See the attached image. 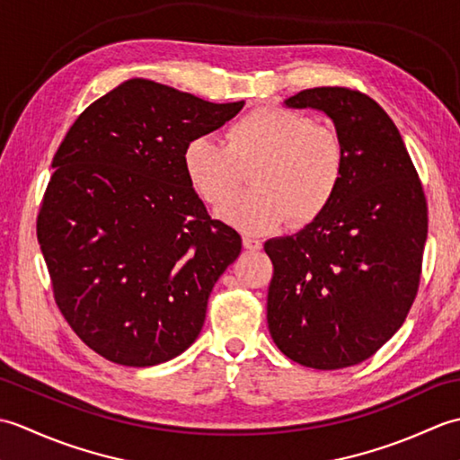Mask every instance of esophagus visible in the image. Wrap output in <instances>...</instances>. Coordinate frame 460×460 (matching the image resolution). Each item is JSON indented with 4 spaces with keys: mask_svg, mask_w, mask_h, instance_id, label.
<instances>
[{
    "mask_svg": "<svg viewBox=\"0 0 460 460\" xmlns=\"http://www.w3.org/2000/svg\"><path fill=\"white\" fill-rule=\"evenodd\" d=\"M243 247L245 249H249V251H261V247H262V243L259 241V239H255V237H243Z\"/></svg>",
    "mask_w": 460,
    "mask_h": 460,
    "instance_id": "obj_1",
    "label": "esophagus"
}]
</instances>
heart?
<instances>
[{"label": "heart", "instance_id": "obj_1", "mask_svg": "<svg viewBox=\"0 0 460 460\" xmlns=\"http://www.w3.org/2000/svg\"><path fill=\"white\" fill-rule=\"evenodd\" d=\"M260 160L241 199L240 165ZM183 172L205 203L222 205L217 217L245 233H267L287 223L316 219L336 198L346 152L340 136L306 114L259 106L231 124L227 144L213 134L195 136L183 148ZM232 201L229 202L228 199Z\"/></svg>", "mask_w": 460, "mask_h": 460}]
</instances>
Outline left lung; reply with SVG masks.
<instances>
[{"instance_id": "1", "label": "left lung", "mask_w": 460, "mask_h": 460, "mask_svg": "<svg viewBox=\"0 0 460 460\" xmlns=\"http://www.w3.org/2000/svg\"><path fill=\"white\" fill-rule=\"evenodd\" d=\"M287 109L332 120L346 152L328 209L269 239V332L296 364L341 369L371 358L411 308L427 241V201L402 134L381 106L341 86L306 89Z\"/></svg>"}]
</instances>
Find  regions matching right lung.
I'll return each mask as SVG.
<instances>
[{
    "label": "right lung",
    "mask_w": 460,
    "mask_h": 460,
    "mask_svg": "<svg viewBox=\"0 0 460 460\" xmlns=\"http://www.w3.org/2000/svg\"><path fill=\"white\" fill-rule=\"evenodd\" d=\"M243 106L130 79L58 146L37 239L58 310L114 364L148 367L188 349L215 282L239 257L241 235L209 217L181 155Z\"/></svg>",
    "instance_id": "obj_1"
}]
</instances>
